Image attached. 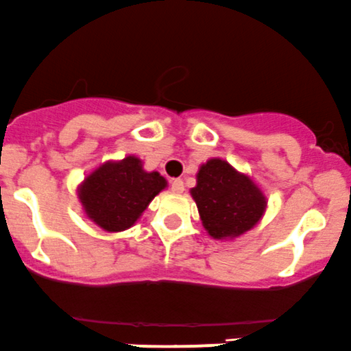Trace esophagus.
Masks as SVG:
<instances>
[{"label":"esophagus","instance_id":"obj_1","mask_svg":"<svg viewBox=\"0 0 351 351\" xmlns=\"http://www.w3.org/2000/svg\"><path fill=\"white\" fill-rule=\"evenodd\" d=\"M171 189H172V192H177V194H180V192H184V182L180 179H174L171 182Z\"/></svg>","mask_w":351,"mask_h":351}]
</instances>
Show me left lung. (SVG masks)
<instances>
[{
	"instance_id": "left-lung-1",
	"label": "left lung",
	"mask_w": 351,
	"mask_h": 351,
	"mask_svg": "<svg viewBox=\"0 0 351 351\" xmlns=\"http://www.w3.org/2000/svg\"><path fill=\"white\" fill-rule=\"evenodd\" d=\"M201 221L216 239L250 231L261 219L266 199L250 177L237 174L228 162L210 159L197 174L191 191Z\"/></svg>"
}]
</instances>
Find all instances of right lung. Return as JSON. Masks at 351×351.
<instances>
[{
	"mask_svg": "<svg viewBox=\"0 0 351 351\" xmlns=\"http://www.w3.org/2000/svg\"><path fill=\"white\" fill-rule=\"evenodd\" d=\"M165 186L159 172H144L141 160L125 157L107 162L86 177L80 187V201L95 224L117 232L130 228Z\"/></svg>",
	"mask_w": 351,
	"mask_h": 351,
	"instance_id": "add662e5",
	"label": "right lung"
}]
</instances>
